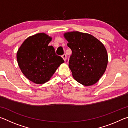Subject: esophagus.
<instances>
[{"label":"esophagus","instance_id":"esophagus-1","mask_svg":"<svg viewBox=\"0 0 128 128\" xmlns=\"http://www.w3.org/2000/svg\"><path fill=\"white\" fill-rule=\"evenodd\" d=\"M62 59L64 60V61H66V54H64L63 55H62Z\"/></svg>","mask_w":128,"mask_h":128}]
</instances>
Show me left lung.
<instances>
[{
    "instance_id": "obj_1",
    "label": "left lung",
    "mask_w": 128,
    "mask_h": 128,
    "mask_svg": "<svg viewBox=\"0 0 128 128\" xmlns=\"http://www.w3.org/2000/svg\"><path fill=\"white\" fill-rule=\"evenodd\" d=\"M64 36L72 50L69 67L76 81L84 86L96 83L105 72L108 55L100 40L88 33L66 32Z\"/></svg>"
}]
</instances>
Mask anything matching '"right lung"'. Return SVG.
<instances>
[{"label": "right lung", "instance_id": "obj_1", "mask_svg": "<svg viewBox=\"0 0 128 128\" xmlns=\"http://www.w3.org/2000/svg\"><path fill=\"white\" fill-rule=\"evenodd\" d=\"M51 36L41 33L29 36L17 52V61L21 72L27 78L36 84L48 81L60 64L64 62L56 55L49 43Z\"/></svg>", "mask_w": 128, "mask_h": 128}]
</instances>
